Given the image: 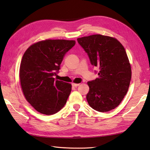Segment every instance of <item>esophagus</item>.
I'll return each instance as SVG.
<instances>
[{
    "label": "esophagus",
    "mask_w": 150,
    "mask_h": 150,
    "mask_svg": "<svg viewBox=\"0 0 150 150\" xmlns=\"http://www.w3.org/2000/svg\"><path fill=\"white\" fill-rule=\"evenodd\" d=\"M79 83H72V86H75V87H77V86H79Z\"/></svg>",
    "instance_id": "1"
}]
</instances>
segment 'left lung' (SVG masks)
<instances>
[{
    "label": "left lung",
    "mask_w": 150,
    "mask_h": 150,
    "mask_svg": "<svg viewBox=\"0 0 150 150\" xmlns=\"http://www.w3.org/2000/svg\"><path fill=\"white\" fill-rule=\"evenodd\" d=\"M92 65L99 67L98 77L87 84L89 105L107 112L120 104L129 88L131 66L123 46L114 37L100 34L78 38Z\"/></svg>",
    "instance_id": "1"
}]
</instances>
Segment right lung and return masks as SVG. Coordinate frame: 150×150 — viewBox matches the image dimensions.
<instances>
[{
	"mask_svg": "<svg viewBox=\"0 0 150 150\" xmlns=\"http://www.w3.org/2000/svg\"><path fill=\"white\" fill-rule=\"evenodd\" d=\"M75 40L46 39L31 45L21 59L20 80L25 99L37 111L52 115L64 107L71 84L53 77Z\"/></svg>",
	"mask_w": 150,
	"mask_h": 150,
	"instance_id": "add662e5",
	"label": "right lung"
}]
</instances>
